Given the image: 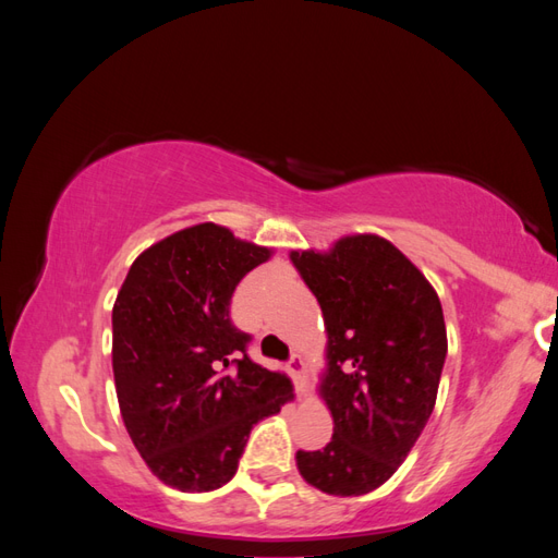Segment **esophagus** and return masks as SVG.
<instances>
[{"mask_svg": "<svg viewBox=\"0 0 558 558\" xmlns=\"http://www.w3.org/2000/svg\"><path fill=\"white\" fill-rule=\"evenodd\" d=\"M289 373L298 384V391H305V361H302L298 353H293L289 361Z\"/></svg>", "mask_w": 558, "mask_h": 558, "instance_id": "34e87169", "label": "esophagus"}]
</instances>
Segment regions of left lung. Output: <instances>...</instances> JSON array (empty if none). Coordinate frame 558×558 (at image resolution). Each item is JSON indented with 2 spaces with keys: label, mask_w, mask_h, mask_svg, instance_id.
<instances>
[{
  "label": "left lung",
  "mask_w": 558,
  "mask_h": 558,
  "mask_svg": "<svg viewBox=\"0 0 558 558\" xmlns=\"http://www.w3.org/2000/svg\"><path fill=\"white\" fill-rule=\"evenodd\" d=\"M328 330L324 398L332 440L298 451V470L330 496H363L408 459L435 408L447 359L440 298L402 253L356 234L330 253L293 251Z\"/></svg>",
  "instance_id": "1"
}]
</instances>
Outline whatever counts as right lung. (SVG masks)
Segmentation results:
<instances>
[{"mask_svg": "<svg viewBox=\"0 0 558 558\" xmlns=\"http://www.w3.org/2000/svg\"><path fill=\"white\" fill-rule=\"evenodd\" d=\"M269 248L199 223L146 248L116 298L113 379L150 472L202 494L238 472L251 428L291 400V381L251 361L230 318L238 283Z\"/></svg>", "mask_w": 558, "mask_h": 558, "instance_id": "obj_1", "label": "right lung"}]
</instances>
